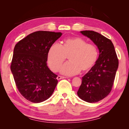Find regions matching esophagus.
<instances>
[{
	"mask_svg": "<svg viewBox=\"0 0 129 129\" xmlns=\"http://www.w3.org/2000/svg\"><path fill=\"white\" fill-rule=\"evenodd\" d=\"M65 77H63V76H58L57 77V80H59L61 79H63V78H65Z\"/></svg>",
	"mask_w": 129,
	"mask_h": 129,
	"instance_id": "34e87169",
	"label": "esophagus"
}]
</instances>
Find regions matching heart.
Wrapping results in <instances>:
<instances>
[{
    "label": "heart",
    "mask_w": 129,
    "mask_h": 129,
    "mask_svg": "<svg viewBox=\"0 0 129 129\" xmlns=\"http://www.w3.org/2000/svg\"><path fill=\"white\" fill-rule=\"evenodd\" d=\"M69 56V61L60 69V73L67 76H73L79 73L81 70H90L97 61L98 51L94 45L86 44L84 39L72 38L65 39L62 45L54 43L48 52L47 61L50 68L57 72Z\"/></svg>",
    "instance_id": "b5f03b06"
}]
</instances>
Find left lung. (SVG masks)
Listing matches in <instances>:
<instances>
[{"label":"left lung","mask_w":129,"mask_h":129,"mask_svg":"<svg viewBox=\"0 0 129 129\" xmlns=\"http://www.w3.org/2000/svg\"><path fill=\"white\" fill-rule=\"evenodd\" d=\"M80 33L90 39L99 50L97 61L82 78L77 91L81 99L94 103L101 101L110 93L118 68V60L110 40L93 30H83Z\"/></svg>","instance_id":"obj_1"}]
</instances>
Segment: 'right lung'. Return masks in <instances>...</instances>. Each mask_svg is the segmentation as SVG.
<instances>
[{"mask_svg": "<svg viewBox=\"0 0 129 129\" xmlns=\"http://www.w3.org/2000/svg\"><path fill=\"white\" fill-rule=\"evenodd\" d=\"M62 34L35 32L15 45L11 71L19 92L28 101L40 103L53 94L57 76L47 66L48 52Z\"/></svg>", "mask_w": 129, "mask_h": 129, "instance_id": "right-lung-1", "label": "right lung"}]
</instances>
